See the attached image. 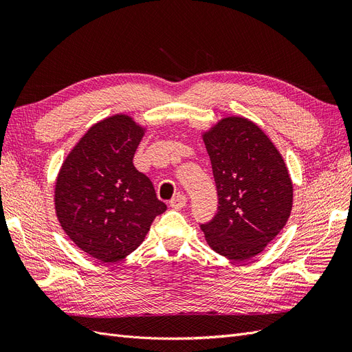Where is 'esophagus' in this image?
Returning a JSON list of instances; mask_svg holds the SVG:
<instances>
[{
    "instance_id": "1",
    "label": "esophagus",
    "mask_w": 352,
    "mask_h": 352,
    "mask_svg": "<svg viewBox=\"0 0 352 352\" xmlns=\"http://www.w3.org/2000/svg\"><path fill=\"white\" fill-rule=\"evenodd\" d=\"M186 202H188V198L182 194H179V195L173 197L172 201H170V207L175 208V210H180V208H184L186 206Z\"/></svg>"
}]
</instances>
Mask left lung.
Instances as JSON below:
<instances>
[{
	"instance_id": "8db88e82",
	"label": "left lung",
	"mask_w": 352,
	"mask_h": 352,
	"mask_svg": "<svg viewBox=\"0 0 352 352\" xmlns=\"http://www.w3.org/2000/svg\"><path fill=\"white\" fill-rule=\"evenodd\" d=\"M219 207L199 225L210 247L233 261L260 254L292 210V182L282 155L260 127L226 117L204 133Z\"/></svg>"
}]
</instances>
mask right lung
<instances>
[{
  "label": "right lung",
  "mask_w": 352,
  "mask_h": 352,
  "mask_svg": "<svg viewBox=\"0 0 352 352\" xmlns=\"http://www.w3.org/2000/svg\"><path fill=\"white\" fill-rule=\"evenodd\" d=\"M144 129L116 114L94 124L63 163L56 212L67 236L91 257L116 263L133 252L167 206L133 166Z\"/></svg>",
  "instance_id": "add662e5"
}]
</instances>
